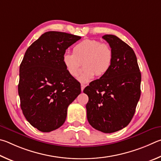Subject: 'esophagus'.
<instances>
[{
  "label": "esophagus",
  "instance_id": "1",
  "mask_svg": "<svg viewBox=\"0 0 161 161\" xmlns=\"http://www.w3.org/2000/svg\"><path fill=\"white\" fill-rule=\"evenodd\" d=\"M80 87H81V91H83V90H84V88H85V85H84V84H81L80 85Z\"/></svg>",
  "mask_w": 161,
  "mask_h": 161
}]
</instances>
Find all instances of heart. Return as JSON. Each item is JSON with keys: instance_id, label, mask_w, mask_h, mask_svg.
Instances as JSON below:
<instances>
[{"instance_id": "obj_1", "label": "heart", "mask_w": 161, "mask_h": 161, "mask_svg": "<svg viewBox=\"0 0 161 161\" xmlns=\"http://www.w3.org/2000/svg\"><path fill=\"white\" fill-rule=\"evenodd\" d=\"M113 52L108 44L101 43L96 39H88L76 44L73 53L65 52L62 61L67 72L73 77L78 75L82 62L85 70L78 76V80L87 83L96 74L105 75L111 66Z\"/></svg>"}]
</instances>
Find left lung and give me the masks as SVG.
Wrapping results in <instances>:
<instances>
[{
    "mask_svg": "<svg viewBox=\"0 0 161 161\" xmlns=\"http://www.w3.org/2000/svg\"><path fill=\"white\" fill-rule=\"evenodd\" d=\"M103 38L113 52L111 66L83 92L89 98L86 109L90 125L104 133H113L126 127L134 117L141 96L142 75L131 47L115 35Z\"/></svg>",
    "mask_w": 161,
    "mask_h": 161,
    "instance_id": "left-lung-1",
    "label": "left lung"
}]
</instances>
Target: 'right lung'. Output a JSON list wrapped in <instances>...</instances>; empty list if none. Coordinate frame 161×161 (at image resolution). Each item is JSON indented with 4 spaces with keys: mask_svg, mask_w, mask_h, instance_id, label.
<instances>
[{
    "mask_svg": "<svg viewBox=\"0 0 161 161\" xmlns=\"http://www.w3.org/2000/svg\"><path fill=\"white\" fill-rule=\"evenodd\" d=\"M81 37L50 31L27 49L19 66L18 94L24 116L39 131L50 132L66 120L68 107L80 93V84L62 61L66 50Z\"/></svg>",
    "mask_w": 161,
    "mask_h": 161,
    "instance_id": "right-lung-1",
    "label": "right lung"
}]
</instances>
